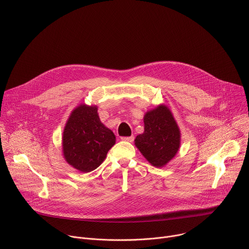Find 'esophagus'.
Segmentation results:
<instances>
[{
  "mask_svg": "<svg viewBox=\"0 0 249 249\" xmlns=\"http://www.w3.org/2000/svg\"><path fill=\"white\" fill-rule=\"evenodd\" d=\"M122 141L124 142H132L134 141V136H131V137H122L121 138Z\"/></svg>",
  "mask_w": 249,
  "mask_h": 249,
  "instance_id": "obj_1",
  "label": "esophagus"
}]
</instances>
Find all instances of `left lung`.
<instances>
[{
    "instance_id": "obj_1",
    "label": "left lung",
    "mask_w": 249,
    "mask_h": 249,
    "mask_svg": "<svg viewBox=\"0 0 249 249\" xmlns=\"http://www.w3.org/2000/svg\"><path fill=\"white\" fill-rule=\"evenodd\" d=\"M144 131L135 139V145L156 168H162L177 154L181 145L180 128L167 106L159 105L145 112Z\"/></svg>"
}]
</instances>
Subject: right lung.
<instances>
[{
    "label": "right lung",
    "mask_w": 249,
    "mask_h": 249,
    "mask_svg": "<svg viewBox=\"0 0 249 249\" xmlns=\"http://www.w3.org/2000/svg\"><path fill=\"white\" fill-rule=\"evenodd\" d=\"M115 140L113 132L102 123L98 107L82 104L72 110L64 126L63 157L78 171L91 172L104 162Z\"/></svg>",
    "instance_id": "1"
}]
</instances>
